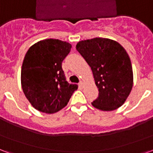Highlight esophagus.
Listing matches in <instances>:
<instances>
[{
  "mask_svg": "<svg viewBox=\"0 0 153 153\" xmlns=\"http://www.w3.org/2000/svg\"><path fill=\"white\" fill-rule=\"evenodd\" d=\"M78 85L80 86V87H83V85H84L83 82H82V81H80V83L78 84Z\"/></svg>",
  "mask_w": 153,
  "mask_h": 153,
  "instance_id": "34e87169",
  "label": "esophagus"
}]
</instances>
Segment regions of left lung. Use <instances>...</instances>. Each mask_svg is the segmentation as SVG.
I'll list each match as a JSON object with an SVG mask.
<instances>
[{
	"label": "left lung",
	"instance_id": "left-lung-1",
	"mask_svg": "<svg viewBox=\"0 0 153 153\" xmlns=\"http://www.w3.org/2000/svg\"><path fill=\"white\" fill-rule=\"evenodd\" d=\"M76 50L91 68L99 94L92 105L103 111L120 107L133 86L131 59L114 40L94 38L77 42Z\"/></svg>",
	"mask_w": 153,
	"mask_h": 153
}]
</instances>
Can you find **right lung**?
Wrapping results in <instances>:
<instances>
[{
    "label": "right lung",
    "mask_w": 153,
    "mask_h": 153,
    "mask_svg": "<svg viewBox=\"0 0 153 153\" xmlns=\"http://www.w3.org/2000/svg\"><path fill=\"white\" fill-rule=\"evenodd\" d=\"M72 45L59 39L41 40L27 51L24 58L21 83L32 106L46 114L58 112L66 106L77 85L66 81L62 62Z\"/></svg>",
    "instance_id": "obj_1"
}]
</instances>
